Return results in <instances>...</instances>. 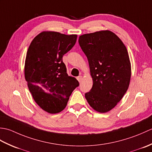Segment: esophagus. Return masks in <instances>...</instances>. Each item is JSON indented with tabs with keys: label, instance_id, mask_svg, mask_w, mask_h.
Returning a JSON list of instances; mask_svg holds the SVG:
<instances>
[{
	"label": "esophagus",
	"instance_id": "esophagus-1",
	"mask_svg": "<svg viewBox=\"0 0 152 152\" xmlns=\"http://www.w3.org/2000/svg\"><path fill=\"white\" fill-rule=\"evenodd\" d=\"M77 80H78V82L80 83L82 82V76H79L77 77Z\"/></svg>",
	"mask_w": 152,
	"mask_h": 152
}]
</instances>
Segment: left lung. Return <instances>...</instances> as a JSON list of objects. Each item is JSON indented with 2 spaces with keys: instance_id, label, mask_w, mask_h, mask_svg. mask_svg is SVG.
I'll use <instances>...</instances> for the list:
<instances>
[{
  "instance_id": "1",
  "label": "left lung",
  "mask_w": 152,
  "mask_h": 152,
  "mask_svg": "<svg viewBox=\"0 0 152 152\" xmlns=\"http://www.w3.org/2000/svg\"><path fill=\"white\" fill-rule=\"evenodd\" d=\"M78 42L88 59L93 82L86 99L95 110L107 112L121 101L129 86L131 67L127 48L110 31L81 35Z\"/></svg>"
}]
</instances>
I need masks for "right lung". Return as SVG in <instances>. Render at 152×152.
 <instances>
[{
    "label": "right lung",
    "mask_w": 152,
    "mask_h": 152,
    "mask_svg": "<svg viewBox=\"0 0 152 152\" xmlns=\"http://www.w3.org/2000/svg\"><path fill=\"white\" fill-rule=\"evenodd\" d=\"M76 39V34L44 31L34 38L27 50L25 78L28 89L37 104L50 114L63 110L79 86L78 80L67 74L62 59Z\"/></svg>",
    "instance_id": "right-lung-1"
}]
</instances>
